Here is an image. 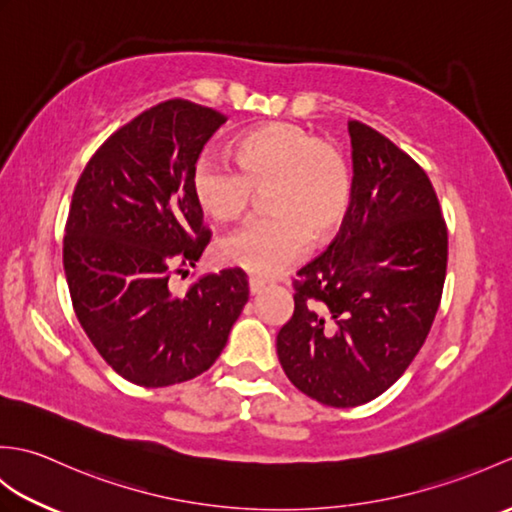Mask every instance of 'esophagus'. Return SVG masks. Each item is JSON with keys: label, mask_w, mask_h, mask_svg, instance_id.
I'll return each mask as SVG.
<instances>
[{"label": "esophagus", "mask_w": 512, "mask_h": 512, "mask_svg": "<svg viewBox=\"0 0 512 512\" xmlns=\"http://www.w3.org/2000/svg\"><path fill=\"white\" fill-rule=\"evenodd\" d=\"M248 290H250V295H259V292L264 290V281H259V279H248Z\"/></svg>", "instance_id": "1"}]
</instances>
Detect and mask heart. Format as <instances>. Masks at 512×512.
Segmentation results:
<instances>
[{"instance_id": "heart-1", "label": "heart", "mask_w": 512, "mask_h": 512, "mask_svg": "<svg viewBox=\"0 0 512 512\" xmlns=\"http://www.w3.org/2000/svg\"><path fill=\"white\" fill-rule=\"evenodd\" d=\"M233 160L204 151L193 165V193L215 222L242 215L257 189L266 191L268 215L248 220L226 235L220 253L226 264L270 279L284 273L310 246L345 220L352 176L343 151L310 129L290 123L257 127L237 138Z\"/></svg>"}]
</instances>
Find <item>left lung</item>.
I'll list each match as a JSON object with an SVG mask.
<instances>
[{"label": "left lung", "instance_id": "obj_1", "mask_svg": "<svg viewBox=\"0 0 512 512\" xmlns=\"http://www.w3.org/2000/svg\"><path fill=\"white\" fill-rule=\"evenodd\" d=\"M352 200L339 235L299 270L277 334L290 383L328 407H358L405 374L427 339L447 275V224L416 160L361 121Z\"/></svg>", "mask_w": 512, "mask_h": 512}]
</instances>
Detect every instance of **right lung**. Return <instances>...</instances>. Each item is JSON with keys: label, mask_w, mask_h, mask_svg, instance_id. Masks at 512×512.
<instances>
[{"label": "right lung", "mask_w": 512, "mask_h": 512, "mask_svg": "<svg viewBox=\"0 0 512 512\" xmlns=\"http://www.w3.org/2000/svg\"><path fill=\"white\" fill-rule=\"evenodd\" d=\"M224 123L198 103H158L107 138L76 182L63 237L76 319L105 363L140 387L206 372L248 301L242 268L184 292L171 284L211 239L193 165Z\"/></svg>", "instance_id": "add662e5"}]
</instances>
